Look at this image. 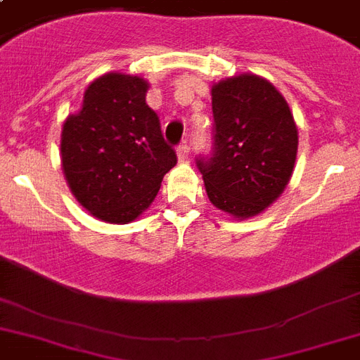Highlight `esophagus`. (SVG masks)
<instances>
[{"mask_svg":"<svg viewBox=\"0 0 360 360\" xmlns=\"http://www.w3.org/2000/svg\"><path fill=\"white\" fill-rule=\"evenodd\" d=\"M188 153H191V147L186 141H183L179 147H177V158H179V162H186L188 160Z\"/></svg>","mask_w":360,"mask_h":360,"instance_id":"1","label":"esophagus"}]
</instances>
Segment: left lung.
<instances>
[{
	"mask_svg": "<svg viewBox=\"0 0 360 360\" xmlns=\"http://www.w3.org/2000/svg\"><path fill=\"white\" fill-rule=\"evenodd\" d=\"M214 147L198 158L214 207L245 220L284 192L297 158V124L285 98L262 76L239 75L214 84Z\"/></svg>",
	"mask_w": 360,
	"mask_h": 360,
	"instance_id": "obj_1",
	"label": "left lung"
}]
</instances>
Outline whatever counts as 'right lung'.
<instances>
[{"instance_id": "1", "label": "right lung", "mask_w": 360, "mask_h": 360, "mask_svg": "<svg viewBox=\"0 0 360 360\" xmlns=\"http://www.w3.org/2000/svg\"><path fill=\"white\" fill-rule=\"evenodd\" d=\"M147 89L140 76L103 75L87 86L82 110L61 130V166L70 192L110 224L138 219L177 164L158 115L147 106Z\"/></svg>"}]
</instances>
